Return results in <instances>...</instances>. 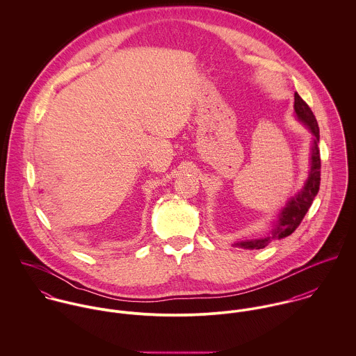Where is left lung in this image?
I'll return each instance as SVG.
<instances>
[{
    "instance_id": "1",
    "label": "left lung",
    "mask_w": 356,
    "mask_h": 356,
    "mask_svg": "<svg viewBox=\"0 0 356 356\" xmlns=\"http://www.w3.org/2000/svg\"><path fill=\"white\" fill-rule=\"evenodd\" d=\"M293 108H295V115L298 120H300L312 134V144L309 149V171H308V177L305 179V185L295 196H292L286 202L285 207L280 211L277 220L273 222V227L267 236L254 238V240L238 241V243H234L233 247H238L244 250H261L267 247L271 240H275V238L281 240L291 236L303 220L308 208L314 202V197L318 195L319 184H321V156L318 149L319 127L311 108L305 104V100L298 93H295Z\"/></svg>"
}]
</instances>
